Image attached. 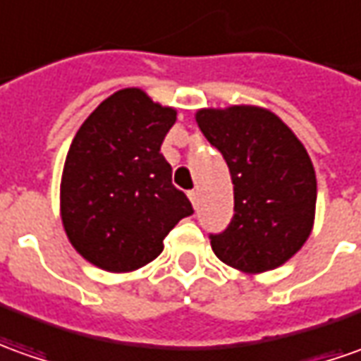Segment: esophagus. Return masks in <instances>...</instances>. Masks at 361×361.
I'll use <instances>...</instances> for the list:
<instances>
[{
	"label": "esophagus",
	"instance_id": "obj_1",
	"mask_svg": "<svg viewBox=\"0 0 361 361\" xmlns=\"http://www.w3.org/2000/svg\"><path fill=\"white\" fill-rule=\"evenodd\" d=\"M188 198H190L192 206H195V208H198V192H196V190H190V192H188Z\"/></svg>",
	"mask_w": 361,
	"mask_h": 361
}]
</instances>
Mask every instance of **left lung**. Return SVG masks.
Listing matches in <instances>:
<instances>
[{
    "instance_id": "left-lung-1",
    "label": "left lung",
    "mask_w": 361,
    "mask_h": 361,
    "mask_svg": "<svg viewBox=\"0 0 361 361\" xmlns=\"http://www.w3.org/2000/svg\"><path fill=\"white\" fill-rule=\"evenodd\" d=\"M196 123L228 163L233 218L210 235L216 257L243 273L277 269L309 240L317 210V175L290 128L259 106L204 108Z\"/></svg>"
}]
</instances>
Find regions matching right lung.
Listing matches in <instances>:
<instances>
[{
  "label": "right lung",
  "mask_w": 361,
  "mask_h": 361,
  "mask_svg": "<svg viewBox=\"0 0 361 361\" xmlns=\"http://www.w3.org/2000/svg\"><path fill=\"white\" fill-rule=\"evenodd\" d=\"M175 121V108L123 88L76 131L62 169L61 218L72 247L92 265L111 273L147 265L166 233L195 212L161 155Z\"/></svg>",
  "instance_id": "add662e5"
}]
</instances>
